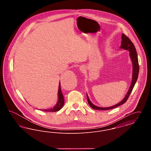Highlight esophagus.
Instances as JSON below:
<instances>
[{"instance_id": "1", "label": "esophagus", "mask_w": 151, "mask_h": 151, "mask_svg": "<svg viewBox=\"0 0 151 151\" xmlns=\"http://www.w3.org/2000/svg\"><path fill=\"white\" fill-rule=\"evenodd\" d=\"M80 71H84V70H85V67H84V66L81 65V66L80 67Z\"/></svg>"}]
</instances>
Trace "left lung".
I'll return each mask as SVG.
<instances>
[{"mask_svg":"<svg viewBox=\"0 0 151 151\" xmlns=\"http://www.w3.org/2000/svg\"><path fill=\"white\" fill-rule=\"evenodd\" d=\"M120 48L122 49H124L126 50H128L129 52V57L131 58V60L132 61V81L131 86H129V89L125 96L124 98L120 102L118 103L117 104L115 105L114 106L108 107V108H102V107H99L93 104L91 101L89 100L88 94L86 93V97L88 102L89 105V106L93 109L94 110H110L113 108H116L119 106L122 105V104H124L129 97V95L131 93L134 86L137 82L138 75H139V62H138V58H137V51L134 45L132 42V41L129 40V38L126 36L125 35L123 34L122 35V42H121V46H120Z\"/></svg>","mask_w":151,"mask_h":151,"instance_id":"1","label":"left lung"}]
</instances>
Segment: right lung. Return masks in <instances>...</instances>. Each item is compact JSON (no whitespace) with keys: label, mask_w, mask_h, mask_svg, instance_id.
<instances>
[{"label":"right lung","mask_w":151,"mask_h":151,"mask_svg":"<svg viewBox=\"0 0 151 151\" xmlns=\"http://www.w3.org/2000/svg\"><path fill=\"white\" fill-rule=\"evenodd\" d=\"M65 103V100L64 97L62 92L61 90V86H60V82H59V89H58V100L57 104L52 107V108H50L49 109H43L41 110L44 111H51V112H55L59 111L61 108L63 107Z\"/></svg>","instance_id":"right-lung-1"}]
</instances>
